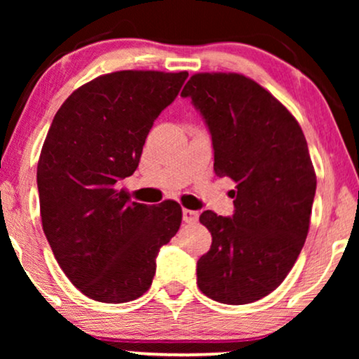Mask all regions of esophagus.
<instances>
[{"instance_id":"34e87169","label":"esophagus","mask_w":359,"mask_h":359,"mask_svg":"<svg viewBox=\"0 0 359 359\" xmlns=\"http://www.w3.org/2000/svg\"><path fill=\"white\" fill-rule=\"evenodd\" d=\"M199 219V212L198 210H191V209H183V220L188 224H194L198 222Z\"/></svg>"}]
</instances>
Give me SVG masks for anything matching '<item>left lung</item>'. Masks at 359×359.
I'll return each mask as SVG.
<instances>
[{
	"instance_id": "obj_1",
	"label": "left lung",
	"mask_w": 359,
	"mask_h": 359,
	"mask_svg": "<svg viewBox=\"0 0 359 359\" xmlns=\"http://www.w3.org/2000/svg\"><path fill=\"white\" fill-rule=\"evenodd\" d=\"M181 96L209 127L215 175L237 183L232 217H199L212 245L198 286L230 306L259 301L284 281L309 232L317 178L306 137L271 93L238 73H196Z\"/></svg>"
}]
</instances>
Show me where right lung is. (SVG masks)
I'll return each mask as SVG.
<instances>
[{"mask_svg": "<svg viewBox=\"0 0 359 359\" xmlns=\"http://www.w3.org/2000/svg\"><path fill=\"white\" fill-rule=\"evenodd\" d=\"M186 78L107 73L73 91L53 117L37 163L42 229L63 273L93 301L129 302L149 291L156 255L178 232V203H130L117 181L137 170L151 126Z\"/></svg>", "mask_w": 359, "mask_h": 359, "instance_id": "add662e5", "label": "right lung"}]
</instances>
